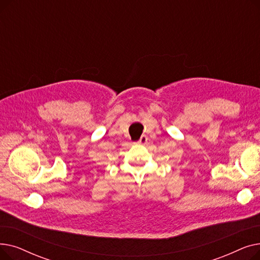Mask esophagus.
<instances>
[{
  "label": "esophagus",
  "instance_id": "1",
  "mask_svg": "<svg viewBox=\"0 0 260 260\" xmlns=\"http://www.w3.org/2000/svg\"><path fill=\"white\" fill-rule=\"evenodd\" d=\"M146 142H147V137L145 135H142L141 137H140V139H139V141L137 142V143H139V144H142V145H144V144H146Z\"/></svg>",
  "mask_w": 260,
  "mask_h": 260
}]
</instances>
